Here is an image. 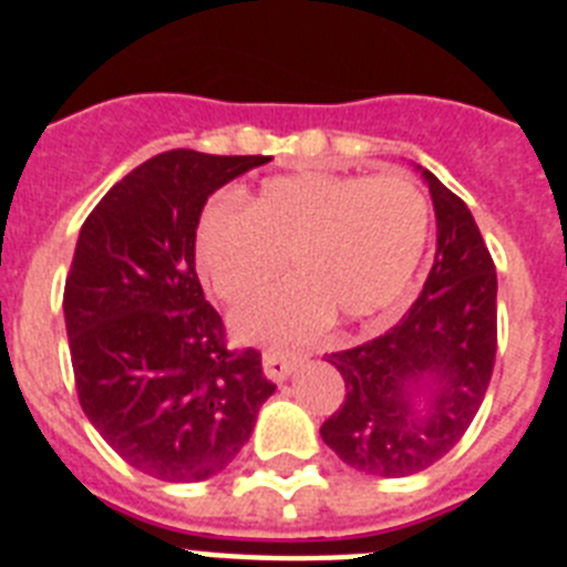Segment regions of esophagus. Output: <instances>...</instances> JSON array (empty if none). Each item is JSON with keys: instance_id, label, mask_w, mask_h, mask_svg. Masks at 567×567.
<instances>
[{"instance_id": "esophagus-1", "label": "esophagus", "mask_w": 567, "mask_h": 567, "mask_svg": "<svg viewBox=\"0 0 567 567\" xmlns=\"http://www.w3.org/2000/svg\"><path fill=\"white\" fill-rule=\"evenodd\" d=\"M295 365H298V358L292 354H284V352H264V374H267L272 383H284L289 374L295 372Z\"/></svg>"}]
</instances>
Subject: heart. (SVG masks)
<instances>
[{"label":"heart","mask_w":567,"mask_h":567,"mask_svg":"<svg viewBox=\"0 0 567 567\" xmlns=\"http://www.w3.org/2000/svg\"><path fill=\"white\" fill-rule=\"evenodd\" d=\"M432 238V204L414 178L292 173L260 184L247 213L218 202L195 233V264L218 298L240 300L287 267L295 278L240 303L247 343L298 346L334 315L363 323L392 312Z\"/></svg>","instance_id":"1"}]
</instances>
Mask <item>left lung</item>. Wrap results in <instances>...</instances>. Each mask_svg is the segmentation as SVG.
I'll use <instances>...</instances> for the list:
<instances>
[{
    "instance_id": "left-lung-1",
    "label": "left lung",
    "mask_w": 567,
    "mask_h": 567,
    "mask_svg": "<svg viewBox=\"0 0 567 567\" xmlns=\"http://www.w3.org/2000/svg\"><path fill=\"white\" fill-rule=\"evenodd\" d=\"M437 218V252L423 292L398 327L329 363L346 400L320 425L352 468L409 477L452 452L488 392L497 354V272L471 209L420 167Z\"/></svg>"
}]
</instances>
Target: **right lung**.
<instances>
[{
	"mask_svg": "<svg viewBox=\"0 0 567 567\" xmlns=\"http://www.w3.org/2000/svg\"><path fill=\"white\" fill-rule=\"evenodd\" d=\"M267 162L169 150L124 175L79 233L64 284L79 403L118 457L164 483L227 468L275 392L255 349H227L195 275L207 198Z\"/></svg>",
	"mask_w": 567,
	"mask_h": 567,
	"instance_id": "obj_1",
	"label": "right lung"
}]
</instances>
